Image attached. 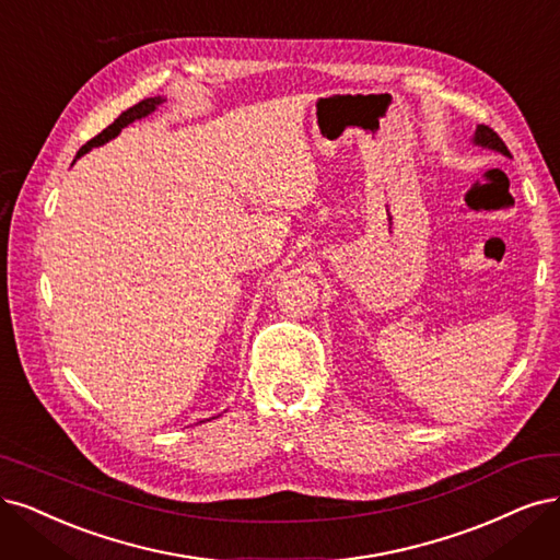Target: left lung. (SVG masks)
Here are the masks:
<instances>
[{
  "label": "left lung",
  "mask_w": 560,
  "mask_h": 560,
  "mask_svg": "<svg viewBox=\"0 0 560 560\" xmlns=\"http://www.w3.org/2000/svg\"><path fill=\"white\" fill-rule=\"evenodd\" d=\"M472 143L479 145V148L495 150V152H500V155L510 158V150H508V145L503 143V139H500L498 133H495L491 127H487V125H477V129H475V133H472Z\"/></svg>",
  "instance_id": "left-lung-1"
}]
</instances>
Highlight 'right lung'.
<instances>
[{"instance_id":"add662e5","label":"right lung","mask_w":560,"mask_h":560,"mask_svg":"<svg viewBox=\"0 0 560 560\" xmlns=\"http://www.w3.org/2000/svg\"><path fill=\"white\" fill-rule=\"evenodd\" d=\"M166 100L164 96H150V100H143V102H139L137 106H131V108H127L125 113H120V118L115 120L113 125H108L102 133H96V137L92 139V141H88L81 150H79V155L75 158H83L85 152H90L92 148H100V145H104V143H108L110 139H115L118 137V133L127 127V125H131L133 120H141V118H148L150 113H155V108L160 106V104H164Z\"/></svg>"}]
</instances>
